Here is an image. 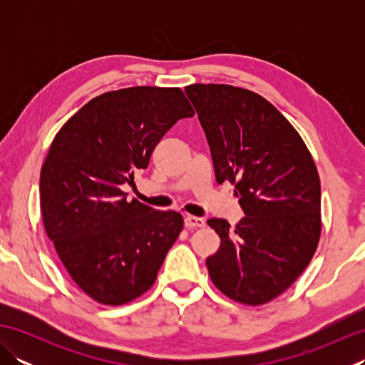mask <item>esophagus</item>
I'll return each mask as SVG.
<instances>
[{
    "label": "esophagus",
    "instance_id": "34e87169",
    "mask_svg": "<svg viewBox=\"0 0 365 365\" xmlns=\"http://www.w3.org/2000/svg\"><path fill=\"white\" fill-rule=\"evenodd\" d=\"M205 221L202 218H197V216H187L185 218V227L188 229H196V227H204Z\"/></svg>",
    "mask_w": 365,
    "mask_h": 365
}]
</instances>
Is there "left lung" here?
<instances>
[{"label": "left lung", "instance_id": "obj_1", "mask_svg": "<svg viewBox=\"0 0 365 365\" xmlns=\"http://www.w3.org/2000/svg\"><path fill=\"white\" fill-rule=\"evenodd\" d=\"M216 182L235 185L245 215L234 227L212 218L221 238L207 259L227 298L260 306L277 298L312 260L322 234V190L311 152L268 100L230 84H190Z\"/></svg>", "mask_w": 365, "mask_h": 365}]
</instances>
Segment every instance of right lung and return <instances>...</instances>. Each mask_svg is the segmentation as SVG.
Listing matches in <instances>:
<instances>
[{
    "instance_id": "1",
    "label": "right lung",
    "mask_w": 365,
    "mask_h": 365,
    "mask_svg": "<svg viewBox=\"0 0 365 365\" xmlns=\"http://www.w3.org/2000/svg\"><path fill=\"white\" fill-rule=\"evenodd\" d=\"M192 115L180 88H125L92 98L53 139L38 187L43 227L73 282L100 304H127L149 290L180 235V213L128 202L120 187L149 166L178 119Z\"/></svg>"
}]
</instances>
